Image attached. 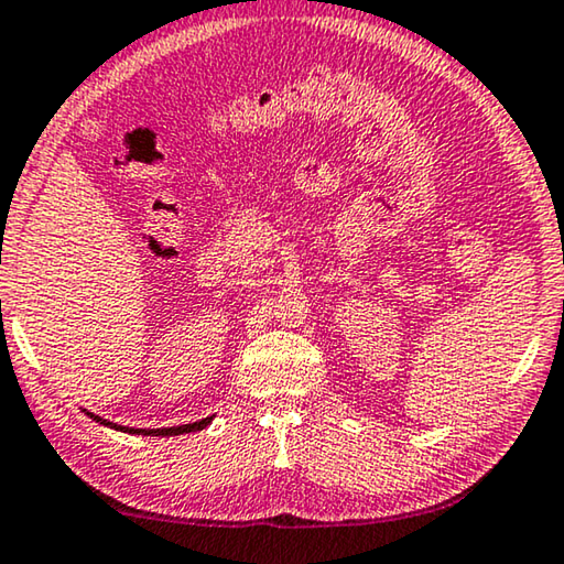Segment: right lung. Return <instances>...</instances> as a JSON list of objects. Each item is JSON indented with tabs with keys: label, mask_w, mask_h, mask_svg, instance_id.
Wrapping results in <instances>:
<instances>
[{
	"label": "right lung",
	"mask_w": 564,
	"mask_h": 564,
	"mask_svg": "<svg viewBox=\"0 0 564 564\" xmlns=\"http://www.w3.org/2000/svg\"><path fill=\"white\" fill-rule=\"evenodd\" d=\"M93 421H98V423H102V426H110V429H116V431H126V433H138V436H178V433H192V431H202V429H206L212 423V419H202V421H196V423H186V426H171V429H126V426H116V423H110V421H106V419H100V415H93V413H88Z\"/></svg>",
	"instance_id": "right-lung-1"
}]
</instances>
